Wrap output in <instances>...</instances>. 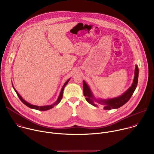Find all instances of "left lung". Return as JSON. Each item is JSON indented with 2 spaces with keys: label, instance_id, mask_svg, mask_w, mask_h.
<instances>
[{
  "label": "left lung",
  "instance_id": "8db88e82",
  "mask_svg": "<svg viewBox=\"0 0 154 154\" xmlns=\"http://www.w3.org/2000/svg\"><path fill=\"white\" fill-rule=\"evenodd\" d=\"M138 67L136 65L135 69V76L132 85L121 96L117 97L107 99H99L97 100L93 94L91 92V90L89 86L86 84V83L83 80V94L86 97V101L90 103L91 105L97 106V105L95 104V102H98L100 104L103 105V109L105 110H108L111 109H116L120 108L125 103H126L128 100L130 99L131 96L133 95L136 88L138 85Z\"/></svg>",
  "mask_w": 154,
  "mask_h": 154
}]
</instances>
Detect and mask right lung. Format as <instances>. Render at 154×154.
<instances>
[{
	"instance_id": "1",
	"label": "right lung",
	"mask_w": 154,
	"mask_h": 154,
	"mask_svg": "<svg viewBox=\"0 0 154 154\" xmlns=\"http://www.w3.org/2000/svg\"><path fill=\"white\" fill-rule=\"evenodd\" d=\"M69 80H70V79H69L68 80H67L66 82L63 85V87H62V88H61V92H60V95H59L58 98L57 99V101H56L54 103H53V104H52V105H46V106H37V105H32V104L29 103V102H27V101H26L25 100H24V99H23V97H22L20 96V94H19L17 93V91L15 90V88H14L13 85V83H12V85H13V89L14 90L15 92L16 93V94H17V96L19 97V99L20 100V101H21L22 102H23L24 104H25L26 106H27L28 107H29V108H32V109H38V110H40V111H46V110H48V109H50L54 108V106L55 105H58V104L60 102V101H61V99H62V97H63V90H64V86L67 85V83H68V82L69 81Z\"/></svg>"
}]
</instances>
